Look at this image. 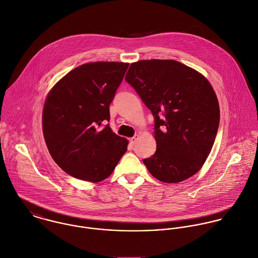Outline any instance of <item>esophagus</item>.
<instances>
[{
	"label": "esophagus",
	"instance_id": "obj_1",
	"mask_svg": "<svg viewBox=\"0 0 258 258\" xmlns=\"http://www.w3.org/2000/svg\"><path fill=\"white\" fill-rule=\"evenodd\" d=\"M139 138H140V136H138V135H136L135 137H133L131 140H130V142H131V144L134 146L136 143H137V141L139 140Z\"/></svg>",
	"mask_w": 258,
	"mask_h": 258
}]
</instances>
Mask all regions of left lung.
<instances>
[{
    "instance_id": "obj_1",
    "label": "left lung",
    "mask_w": 258,
    "mask_h": 258,
    "mask_svg": "<svg viewBox=\"0 0 258 258\" xmlns=\"http://www.w3.org/2000/svg\"><path fill=\"white\" fill-rule=\"evenodd\" d=\"M125 81L155 116V155L144 163L156 179L176 183L196 174L213 147L219 104L205 76L173 59L133 62Z\"/></svg>"
}]
</instances>
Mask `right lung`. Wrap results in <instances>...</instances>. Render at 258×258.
Returning a JSON list of instances; mask_svg holds the SVG:
<instances>
[{
    "mask_svg": "<svg viewBox=\"0 0 258 258\" xmlns=\"http://www.w3.org/2000/svg\"><path fill=\"white\" fill-rule=\"evenodd\" d=\"M128 64L84 63L50 91L43 109L44 138L52 159L68 174L102 181L125 154L127 140L103 122L109 120V104Z\"/></svg>",
    "mask_w": 258,
    "mask_h": 258,
    "instance_id": "right-lung-1",
    "label": "right lung"
}]
</instances>
